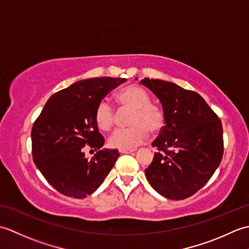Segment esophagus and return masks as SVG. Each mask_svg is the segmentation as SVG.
I'll list each match as a JSON object with an SVG mask.
<instances>
[{"mask_svg":"<svg viewBox=\"0 0 249 249\" xmlns=\"http://www.w3.org/2000/svg\"><path fill=\"white\" fill-rule=\"evenodd\" d=\"M135 150L134 149H120L119 152L122 153V154H129V153H133Z\"/></svg>","mask_w":249,"mask_h":249,"instance_id":"34e87169","label":"esophagus"}]
</instances>
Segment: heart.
Wrapping results in <instances>:
<instances>
[{
  "mask_svg": "<svg viewBox=\"0 0 249 249\" xmlns=\"http://www.w3.org/2000/svg\"><path fill=\"white\" fill-rule=\"evenodd\" d=\"M115 99L122 107L133 109L130 113L129 127L116 129L109 138V144L116 149H134L142 143L151 131L157 134L165 124V116L160 107L151 104L150 95L143 89L131 84L121 89ZM94 120L100 130L108 131L115 122L114 111L108 100H102L95 109Z\"/></svg>",
  "mask_w": 249,
  "mask_h": 249,
  "instance_id": "heart-1",
  "label": "heart"
}]
</instances>
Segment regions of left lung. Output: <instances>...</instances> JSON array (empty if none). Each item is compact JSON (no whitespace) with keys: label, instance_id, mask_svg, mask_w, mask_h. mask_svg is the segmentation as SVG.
Wrapping results in <instances>:
<instances>
[{"label":"left lung","instance_id":"1","mask_svg":"<svg viewBox=\"0 0 249 249\" xmlns=\"http://www.w3.org/2000/svg\"><path fill=\"white\" fill-rule=\"evenodd\" d=\"M162 106L165 126L152 145L154 154L145 177L156 192L183 200L202 188L218 168L224 154L223 125L198 93L176 83L141 80Z\"/></svg>","mask_w":249,"mask_h":249}]
</instances>
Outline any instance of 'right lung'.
I'll return each mask as SVG.
<instances>
[{
	"label": "right lung",
	"instance_id": "obj_1",
	"mask_svg": "<svg viewBox=\"0 0 249 249\" xmlns=\"http://www.w3.org/2000/svg\"><path fill=\"white\" fill-rule=\"evenodd\" d=\"M125 78H91L72 83L48 99L32 127V154L36 167L52 187L71 198L93 194L119 158L105 143L94 120L102 99ZM86 147L98 153L88 160Z\"/></svg>",
	"mask_w": 249,
	"mask_h": 249
}]
</instances>
